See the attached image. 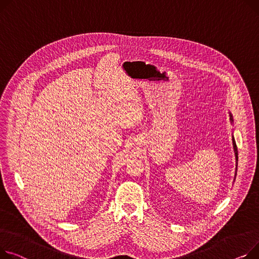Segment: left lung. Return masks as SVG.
<instances>
[{"label": "left lung", "instance_id": "left-lung-1", "mask_svg": "<svg viewBox=\"0 0 259 259\" xmlns=\"http://www.w3.org/2000/svg\"><path fill=\"white\" fill-rule=\"evenodd\" d=\"M230 119H231V122H233V118H232V115H231V113H230ZM232 143H233V149H234V152H235V158H236V170H237V160H238V152H237V147H236V144H235V141H234V139H232ZM235 175H236V173H235Z\"/></svg>", "mask_w": 259, "mask_h": 259}]
</instances>
